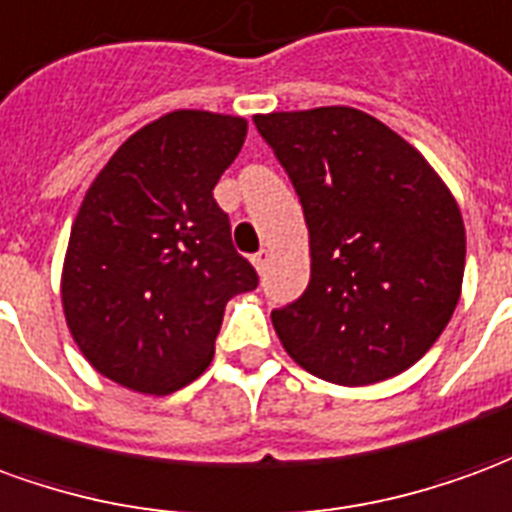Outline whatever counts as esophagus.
Returning a JSON list of instances; mask_svg holds the SVG:
<instances>
[{"label": "esophagus", "instance_id": "esophagus-1", "mask_svg": "<svg viewBox=\"0 0 512 512\" xmlns=\"http://www.w3.org/2000/svg\"><path fill=\"white\" fill-rule=\"evenodd\" d=\"M250 262H253V267H256L259 273H264V267H267V262H270V250L262 248L259 253H253V256H250Z\"/></svg>", "mask_w": 512, "mask_h": 512}]
</instances>
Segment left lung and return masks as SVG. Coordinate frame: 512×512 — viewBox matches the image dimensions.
<instances>
[{
  "label": "left lung",
  "instance_id": "obj_1",
  "mask_svg": "<svg viewBox=\"0 0 512 512\" xmlns=\"http://www.w3.org/2000/svg\"><path fill=\"white\" fill-rule=\"evenodd\" d=\"M303 204L311 281L273 311L286 353L339 386L394 378L458 306L466 228L427 159L353 107L253 118Z\"/></svg>",
  "mask_w": 512,
  "mask_h": 512
}]
</instances>
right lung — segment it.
Masks as SVG:
<instances>
[{"label": "right lung", "instance_id": "1", "mask_svg": "<svg viewBox=\"0 0 512 512\" xmlns=\"http://www.w3.org/2000/svg\"><path fill=\"white\" fill-rule=\"evenodd\" d=\"M248 121L176 110L123 143L85 192L63 264L68 331L104 378L170 394L204 372L226 303L259 286L215 184Z\"/></svg>", "mask_w": 512, "mask_h": 512}]
</instances>
